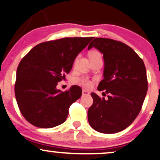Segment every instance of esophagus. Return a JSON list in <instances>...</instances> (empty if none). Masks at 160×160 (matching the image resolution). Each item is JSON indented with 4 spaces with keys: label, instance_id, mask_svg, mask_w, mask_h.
Returning a JSON list of instances; mask_svg holds the SVG:
<instances>
[{
    "label": "esophagus",
    "instance_id": "34e87169",
    "mask_svg": "<svg viewBox=\"0 0 160 160\" xmlns=\"http://www.w3.org/2000/svg\"><path fill=\"white\" fill-rule=\"evenodd\" d=\"M82 95H89V92L88 91L85 90V89H83V90H82Z\"/></svg>",
    "mask_w": 160,
    "mask_h": 160
}]
</instances>
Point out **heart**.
<instances>
[{
  "label": "heart",
  "instance_id": "obj_1",
  "mask_svg": "<svg viewBox=\"0 0 160 160\" xmlns=\"http://www.w3.org/2000/svg\"><path fill=\"white\" fill-rule=\"evenodd\" d=\"M97 57H101L100 56V54L98 52L94 51V52H92L91 53L89 54V58H97ZM78 82L81 85H82V86H84V87H87V88L90 87L92 86V82L90 80L88 79V78H80V79H78Z\"/></svg>",
  "mask_w": 160,
  "mask_h": 160
}]
</instances>
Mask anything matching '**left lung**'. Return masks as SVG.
I'll use <instances>...</instances> for the list:
<instances>
[{
  "mask_svg": "<svg viewBox=\"0 0 160 160\" xmlns=\"http://www.w3.org/2000/svg\"><path fill=\"white\" fill-rule=\"evenodd\" d=\"M92 47L103 54V79L98 89L108 95L106 100L91 93L93 104L88 110L89 123L98 132H119L141 111L148 89L145 65L132 48L120 41L95 38L88 49Z\"/></svg>",
  "mask_w": 160,
  "mask_h": 160,
  "instance_id": "8db88e82",
  "label": "left lung"
}]
</instances>
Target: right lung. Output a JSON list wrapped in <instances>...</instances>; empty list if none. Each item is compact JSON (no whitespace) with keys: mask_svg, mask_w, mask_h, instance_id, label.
Returning a JSON list of instances; mask_svg holds the SVG:
<instances>
[{"mask_svg":"<svg viewBox=\"0 0 160 160\" xmlns=\"http://www.w3.org/2000/svg\"><path fill=\"white\" fill-rule=\"evenodd\" d=\"M92 37L64 38L36 45L22 58L17 70L15 96L22 114L28 122L40 128L62 124L71 105L80 98L82 88L57 89L65 79L78 54Z\"/></svg>","mask_w":160,"mask_h":160,"instance_id":"right-lung-1","label":"right lung"}]
</instances>
